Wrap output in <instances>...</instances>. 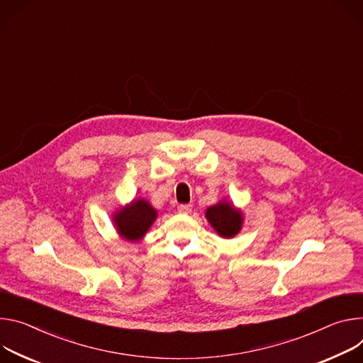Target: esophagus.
<instances>
[{
	"label": "esophagus",
	"mask_w": 363,
	"mask_h": 363,
	"mask_svg": "<svg viewBox=\"0 0 363 363\" xmlns=\"http://www.w3.org/2000/svg\"><path fill=\"white\" fill-rule=\"evenodd\" d=\"M191 205L189 203V205H179V208H177V211L180 212V213H190L191 212Z\"/></svg>",
	"instance_id": "esophagus-1"
}]
</instances>
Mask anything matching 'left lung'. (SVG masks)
Returning <instances> with one entry per match:
<instances>
[{"label": "left lung", "instance_id": "left-lung-1", "mask_svg": "<svg viewBox=\"0 0 363 363\" xmlns=\"http://www.w3.org/2000/svg\"><path fill=\"white\" fill-rule=\"evenodd\" d=\"M206 218L223 238L235 236L240 229V223H242V215L228 203H219L209 208Z\"/></svg>", "mask_w": 363, "mask_h": 363}]
</instances>
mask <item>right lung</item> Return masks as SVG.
Here are the masks:
<instances>
[{
	"instance_id": "1",
	"label": "right lung",
	"mask_w": 363,
	"mask_h": 363,
	"mask_svg": "<svg viewBox=\"0 0 363 363\" xmlns=\"http://www.w3.org/2000/svg\"><path fill=\"white\" fill-rule=\"evenodd\" d=\"M157 212L152 209L145 200H135V202L121 211L115 216V223L119 233L128 240H137L148 230V228L155 220Z\"/></svg>"
}]
</instances>
